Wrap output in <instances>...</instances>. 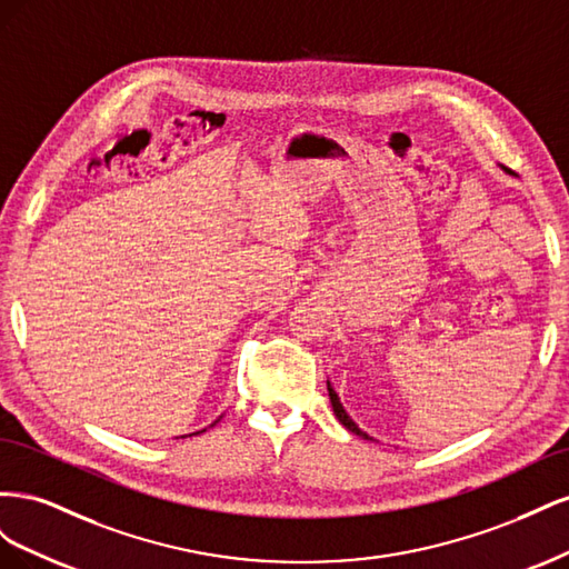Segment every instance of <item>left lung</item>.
I'll use <instances>...</instances> for the list:
<instances>
[{
  "label": "left lung",
  "instance_id": "obj_1",
  "mask_svg": "<svg viewBox=\"0 0 569 569\" xmlns=\"http://www.w3.org/2000/svg\"><path fill=\"white\" fill-rule=\"evenodd\" d=\"M327 389H330V401H332V408H335V416H337V420L349 429V432H353V435H358V437H363V439H370L363 429H358V425L347 416V410H343V406H341V401H339V396H337V391L332 389V385L327 382Z\"/></svg>",
  "mask_w": 569,
  "mask_h": 569
}]
</instances>
